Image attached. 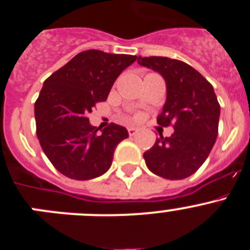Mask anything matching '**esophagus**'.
Returning a JSON list of instances; mask_svg holds the SVG:
<instances>
[{"mask_svg": "<svg viewBox=\"0 0 250 250\" xmlns=\"http://www.w3.org/2000/svg\"><path fill=\"white\" fill-rule=\"evenodd\" d=\"M127 131H129L130 136H134L136 132H138V129H136V127H134V126H131V127H129V129H127Z\"/></svg>", "mask_w": 250, "mask_h": 250, "instance_id": "1", "label": "esophagus"}]
</instances>
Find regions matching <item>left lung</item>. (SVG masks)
Here are the masks:
<instances>
[{
  "label": "left lung",
  "instance_id": "obj_1",
  "mask_svg": "<svg viewBox=\"0 0 250 250\" xmlns=\"http://www.w3.org/2000/svg\"><path fill=\"white\" fill-rule=\"evenodd\" d=\"M138 63L163 76L167 100L158 124H174L173 135L160 136L144 152L146 167L170 180L188 178L207 160L218 136L220 106L213 86L195 68L179 60L139 56Z\"/></svg>",
  "mask_w": 250,
  "mask_h": 250
}]
</instances>
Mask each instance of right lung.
Here are the masks:
<instances>
[{
  "mask_svg": "<svg viewBox=\"0 0 250 250\" xmlns=\"http://www.w3.org/2000/svg\"><path fill=\"white\" fill-rule=\"evenodd\" d=\"M136 59L83 51L43 83L35 104L37 138L48 160L67 178L89 180L105 174L118 144L129 138L116 124L99 132L87 115L107 99L119 75Z\"/></svg>",
  "mask_w": 250,
  "mask_h": 250,
  "instance_id": "right-lung-1",
  "label": "right lung"
}]
</instances>
